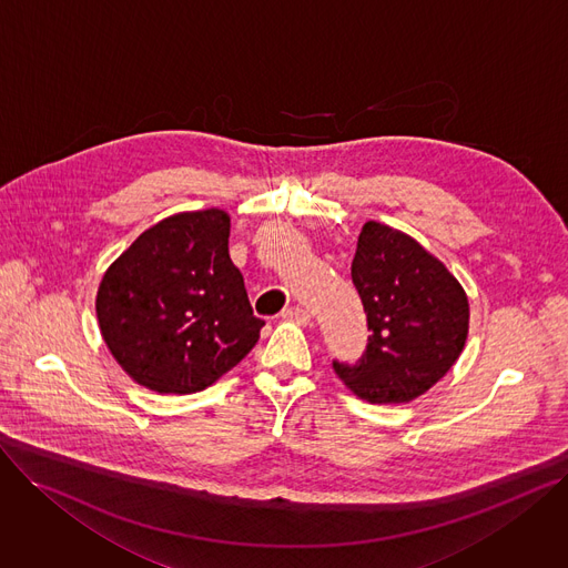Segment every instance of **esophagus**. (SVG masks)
<instances>
[{"mask_svg": "<svg viewBox=\"0 0 568 568\" xmlns=\"http://www.w3.org/2000/svg\"><path fill=\"white\" fill-rule=\"evenodd\" d=\"M282 318L291 321V323H297V325H308L311 323V313L306 308H302V306H291V308L282 311Z\"/></svg>", "mask_w": 568, "mask_h": 568, "instance_id": "esophagus-1", "label": "esophagus"}]
</instances>
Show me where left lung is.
<instances>
[{
    "mask_svg": "<svg viewBox=\"0 0 568 568\" xmlns=\"http://www.w3.org/2000/svg\"><path fill=\"white\" fill-rule=\"evenodd\" d=\"M352 282L367 316V347L354 363L334 361L341 382L369 404H408L458 361L469 332L460 282L413 236L367 221Z\"/></svg>",
    "mask_w": 568,
    "mask_h": 568,
    "instance_id": "1",
    "label": "left lung"
}]
</instances>
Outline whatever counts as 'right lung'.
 <instances>
[{
	"instance_id": "right-lung-1",
	"label": "right lung",
	"mask_w": 568,
	"mask_h": 568,
	"mask_svg": "<svg viewBox=\"0 0 568 568\" xmlns=\"http://www.w3.org/2000/svg\"><path fill=\"white\" fill-rule=\"evenodd\" d=\"M223 210L180 212L142 232L97 293L101 336L133 382L160 395L205 390L260 341Z\"/></svg>"
}]
</instances>
